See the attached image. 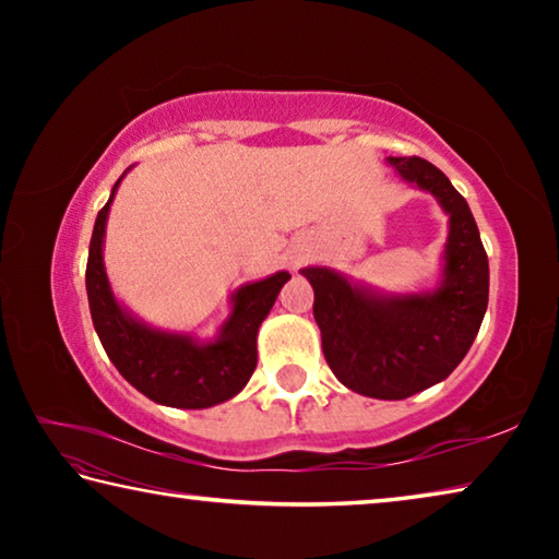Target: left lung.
Listing matches in <instances>:
<instances>
[{
	"mask_svg": "<svg viewBox=\"0 0 559 559\" xmlns=\"http://www.w3.org/2000/svg\"><path fill=\"white\" fill-rule=\"evenodd\" d=\"M386 163L449 214L439 286L380 293L328 266L300 273L316 290L313 316L337 380L374 400H406L447 380L466 357L488 308V257L466 200L439 167L421 157Z\"/></svg>",
	"mask_w": 559,
	"mask_h": 559,
	"instance_id": "obj_1",
	"label": "left lung"
}]
</instances>
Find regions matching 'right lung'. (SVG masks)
<instances>
[{"label": "right lung", "instance_id": "1", "mask_svg": "<svg viewBox=\"0 0 559 559\" xmlns=\"http://www.w3.org/2000/svg\"><path fill=\"white\" fill-rule=\"evenodd\" d=\"M128 169L122 177L128 175ZM122 177L112 185L108 204L96 216L86 266L91 318L103 349L118 372L157 404L177 406V409H206L231 400L257 370L259 328L271 313L283 283L290 281V273L278 271L234 290L229 318L224 320L216 337L206 343L189 333H167L143 323L112 296L103 263L108 212Z\"/></svg>", "mask_w": 559, "mask_h": 559}]
</instances>
